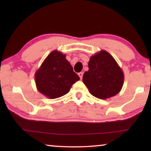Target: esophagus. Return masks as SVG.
<instances>
[{
  "mask_svg": "<svg viewBox=\"0 0 151 151\" xmlns=\"http://www.w3.org/2000/svg\"><path fill=\"white\" fill-rule=\"evenodd\" d=\"M78 76H79V77H80V79L82 80V76H83V73H82V72H80V73H78Z\"/></svg>",
  "mask_w": 151,
  "mask_h": 151,
  "instance_id": "obj_1",
  "label": "esophagus"
}]
</instances>
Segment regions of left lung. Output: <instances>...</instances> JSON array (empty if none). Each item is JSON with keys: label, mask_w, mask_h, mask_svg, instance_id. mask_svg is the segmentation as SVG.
I'll return each instance as SVG.
<instances>
[{"label": "left lung", "mask_w": 151, "mask_h": 151, "mask_svg": "<svg viewBox=\"0 0 151 151\" xmlns=\"http://www.w3.org/2000/svg\"><path fill=\"white\" fill-rule=\"evenodd\" d=\"M88 67V70L84 72L82 82L91 94L105 100L120 91L124 76L110 53L105 50L96 53L91 56Z\"/></svg>", "instance_id": "left-lung-1"}]
</instances>
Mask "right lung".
Returning a JSON list of instances; mask_svg holds the SVG:
<instances>
[{"label": "right lung", "instance_id": "add662e5", "mask_svg": "<svg viewBox=\"0 0 151 151\" xmlns=\"http://www.w3.org/2000/svg\"><path fill=\"white\" fill-rule=\"evenodd\" d=\"M79 80L66 55L56 50L49 53L35 73L37 89L50 99L68 93L72 85Z\"/></svg>", "mask_w": 151, "mask_h": 151}]
</instances>
